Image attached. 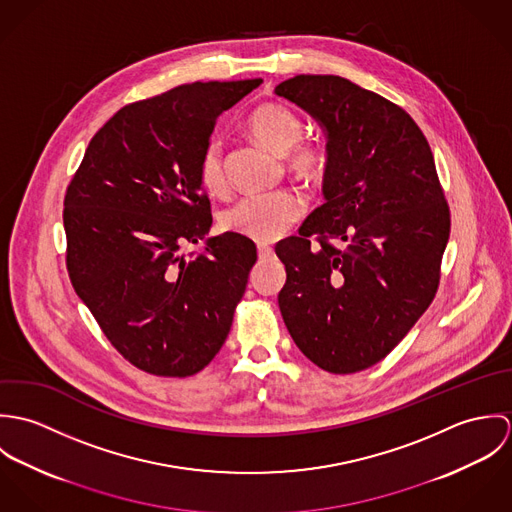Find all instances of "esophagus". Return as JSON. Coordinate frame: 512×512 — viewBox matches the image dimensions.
Here are the masks:
<instances>
[{
  "label": "esophagus",
  "instance_id": "obj_1",
  "mask_svg": "<svg viewBox=\"0 0 512 512\" xmlns=\"http://www.w3.org/2000/svg\"><path fill=\"white\" fill-rule=\"evenodd\" d=\"M272 254H274V248H272V246H268V244H258V256H260L262 260L270 258Z\"/></svg>",
  "mask_w": 512,
  "mask_h": 512
}]
</instances>
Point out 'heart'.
<instances>
[{
	"label": "heart",
	"instance_id": "b5f03b06",
	"mask_svg": "<svg viewBox=\"0 0 512 512\" xmlns=\"http://www.w3.org/2000/svg\"><path fill=\"white\" fill-rule=\"evenodd\" d=\"M248 130L262 146L286 153V167L297 179L317 181L327 169V147L315 140H301L303 124L290 108L278 102H266L248 116ZM197 179L211 195H222L228 187L224 171V147L219 138H211L197 163ZM307 211L305 197L295 189L246 195L220 215L226 232L246 236L254 242H276L292 230Z\"/></svg>",
	"mask_w": 512,
	"mask_h": 512
}]
</instances>
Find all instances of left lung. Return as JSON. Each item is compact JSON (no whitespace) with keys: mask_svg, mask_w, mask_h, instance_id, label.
Returning <instances> with one entry per match:
<instances>
[{"mask_svg":"<svg viewBox=\"0 0 512 512\" xmlns=\"http://www.w3.org/2000/svg\"><path fill=\"white\" fill-rule=\"evenodd\" d=\"M276 94L327 132L323 195L276 246L286 266L278 295L299 351L351 374L382 361L438 292L449 205L434 153L412 116L335 74H297Z\"/></svg>","mask_w":512,"mask_h":512,"instance_id":"obj_1","label":"left lung"}]
</instances>
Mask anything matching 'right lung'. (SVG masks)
Instances as JSON below:
<instances>
[{
  "instance_id": "right-lung-1",
  "label": "right lung",
  "mask_w": 512,
  "mask_h": 512,
  "mask_svg": "<svg viewBox=\"0 0 512 512\" xmlns=\"http://www.w3.org/2000/svg\"><path fill=\"white\" fill-rule=\"evenodd\" d=\"M262 78L193 82L118 110L65 193L67 270L112 347L155 376H191L228 337L256 244L213 224L197 163L217 118Z\"/></svg>"
}]
</instances>
